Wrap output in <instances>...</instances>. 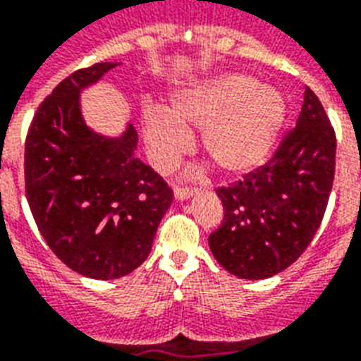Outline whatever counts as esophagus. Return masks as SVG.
Returning <instances> with one entry per match:
<instances>
[{"label": "esophagus", "instance_id": "1", "mask_svg": "<svg viewBox=\"0 0 361 361\" xmlns=\"http://www.w3.org/2000/svg\"><path fill=\"white\" fill-rule=\"evenodd\" d=\"M192 192H195V189H191V187H176L174 197L178 200H187L191 199Z\"/></svg>", "mask_w": 361, "mask_h": 361}]
</instances>
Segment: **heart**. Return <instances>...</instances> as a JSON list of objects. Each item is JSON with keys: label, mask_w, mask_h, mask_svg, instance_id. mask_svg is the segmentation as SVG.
Instances as JSON below:
<instances>
[{"label": "heart", "mask_w": 361, "mask_h": 361, "mask_svg": "<svg viewBox=\"0 0 361 361\" xmlns=\"http://www.w3.org/2000/svg\"><path fill=\"white\" fill-rule=\"evenodd\" d=\"M286 115L288 104L279 89L261 87L247 73H224L178 90L170 111L149 107L144 136L157 166L169 170L191 147L189 132L202 130L204 155L221 174L236 178L267 161Z\"/></svg>", "instance_id": "heart-1"}]
</instances>
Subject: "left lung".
Instances as JSON below:
<instances>
[{"mask_svg":"<svg viewBox=\"0 0 361 361\" xmlns=\"http://www.w3.org/2000/svg\"><path fill=\"white\" fill-rule=\"evenodd\" d=\"M337 140L326 109L307 87L301 114L267 164L217 187L224 221L208 238L217 263L238 279L263 280L295 263L326 212Z\"/></svg>","mask_w":361,"mask_h":361,"instance_id":"1","label":"left lung"}]
</instances>
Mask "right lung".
Wrapping results in <instances>:
<instances>
[{
    "label": "right lung",
    "mask_w": 361,
    "mask_h": 361,
    "mask_svg": "<svg viewBox=\"0 0 361 361\" xmlns=\"http://www.w3.org/2000/svg\"><path fill=\"white\" fill-rule=\"evenodd\" d=\"M115 62L82 68L41 102L24 147L26 199L41 236L82 276L114 280L142 265L172 189L136 159L134 126L117 137L85 125L81 92Z\"/></svg>",
    "instance_id": "right-lung-1"
}]
</instances>
